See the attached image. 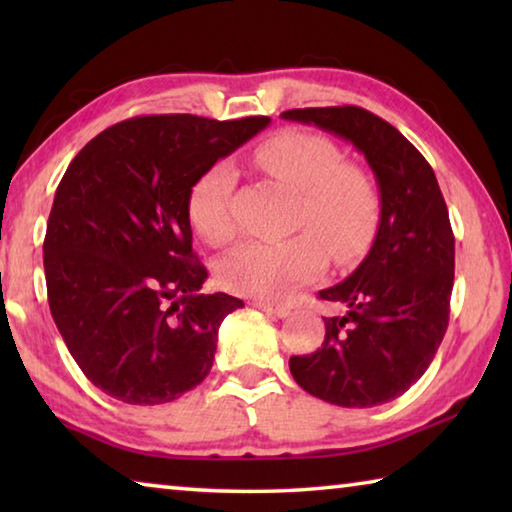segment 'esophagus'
<instances>
[{"mask_svg": "<svg viewBox=\"0 0 512 512\" xmlns=\"http://www.w3.org/2000/svg\"><path fill=\"white\" fill-rule=\"evenodd\" d=\"M253 305H255L257 309L266 311V314L277 316V318H284V316H289V305H282V302H271V300H255Z\"/></svg>", "mask_w": 512, "mask_h": 512, "instance_id": "34e87169", "label": "esophagus"}]
</instances>
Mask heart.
Masks as SVG:
<instances>
[{"mask_svg": "<svg viewBox=\"0 0 512 512\" xmlns=\"http://www.w3.org/2000/svg\"><path fill=\"white\" fill-rule=\"evenodd\" d=\"M255 162L268 176L296 192L293 225L307 228L289 239L248 241L219 264V282L239 296L277 298L316 277L325 266L326 248L334 262L361 255L375 235L381 198L375 180L332 140L305 131H282L257 146ZM235 171L214 162L189 192V221L205 244L221 248L237 235L230 212Z\"/></svg>", "mask_w": 512, "mask_h": 512, "instance_id": "1", "label": "heart"}]
</instances>
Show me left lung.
Masks as SVG:
<instances>
[{
    "label": "left lung",
    "mask_w": 512,
    "mask_h": 512,
    "mask_svg": "<svg viewBox=\"0 0 512 512\" xmlns=\"http://www.w3.org/2000/svg\"><path fill=\"white\" fill-rule=\"evenodd\" d=\"M282 117L352 142L381 198L366 259L318 291L343 314L325 318L316 352L289 359L291 375L309 395L345 409L391 402L424 375L449 323L454 232L436 173L395 126L359 106L296 108Z\"/></svg>",
    "instance_id": "obj_1"
}]
</instances>
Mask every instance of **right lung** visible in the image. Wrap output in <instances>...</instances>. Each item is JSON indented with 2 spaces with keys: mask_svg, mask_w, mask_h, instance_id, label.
<instances>
[{
  "mask_svg": "<svg viewBox=\"0 0 512 512\" xmlns=\"http://www.w3.org/2000/svg\"><path fill=\"white\" fill-rule=\"evenodd\" d=\"M268 124L133 117L69 162L47 221V298L69 354L106 395L164 404L210 372L223 318L244 302L201 293L189 192Z\"/></svg>",
  "mask_w": 512,
  "mask_h": 512,
  "instance_id": "add662e5",
  "label": "right lung"
}]
</instances>
